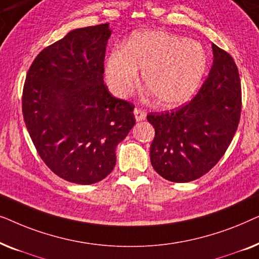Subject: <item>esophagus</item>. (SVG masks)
Instances as JSON below:
<instances>
[{
  "instance_id": "esophagus-1",
  "label": "esophagus",
  "mask_w": 259,
  "mask_h": 259,
  "mask_svg": "<svg viewBox=\"0 0 259 259\" xmlns=\"http://www.w3.org/2000/svg\"><path fill=\"white\" fill-rule=\"evenodd\" d=\"M134 116H136L137 121H143V120L146 119V112L143 111L141 108H136L134 109Z\"/></svg>"
}]
</instances>
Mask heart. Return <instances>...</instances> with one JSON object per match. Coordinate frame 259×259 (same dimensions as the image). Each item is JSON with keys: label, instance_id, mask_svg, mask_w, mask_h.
<instances>
[{"label": "heart", "instance_id": "obj_1", "mask_svg": "<svg viewBox=\"0 0 259 259\" xmlns=\"http://www.w3.org/2000/svg\"><path fill=\"white\" fill-rule=\"evenodd\" d=\"M206 52L196 40L161 30L139 31L116 48L106 60L105 75L109 90L127 97L136 86L139 70L157 102L175 107L192 97L206 68Z\"/></svg>", "mask_w": 259, "mask_h": 259}]
</instances>
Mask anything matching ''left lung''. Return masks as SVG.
Listing matches in <instances>:
<instances>
[{"label": "left lung", "mask_w": 259, "mask_h": 259, "mask_svg": "<svg viewBox=\"0 0 259 259\" xmlns=\"http://www.w3.org/2000/svg\"><path fill=\"white\" fill-rule=\"evenodd\" d=\"M212 51L213 63L196 97L175 111L147 115L155 131L152 166L169 182H192L207 173L224 155L238 127V68L229 53L215 45Z\"/></svg>", "instance_id": "obj_1"}]
</instances>
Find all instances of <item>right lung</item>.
<instances>
[{"mask_svg": "<svg viewBox=\"0 0 259 259\" xmlns=\"http://www.w3.org/2000/svg\"><path fill=\"white\" fill-rule=\"evenodd\" d=\"M111 34L108 23L69 31L35 58L23 87V119L38 155L81 185L113 171L115 148L136 123L134 106L104 83Z\"/></svg>", "mask_w": 259, "mask_h": 259, "instance_id": "right-lung-1", "label": "right lung"}]
</instances>
